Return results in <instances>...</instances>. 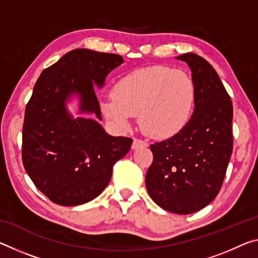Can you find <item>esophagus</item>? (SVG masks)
<instances>
[{
    "label": "esophagus",
    "instance_id": "34e87169",
    "mask_svg": "<svg viewBox=\"0 0 258 258\" xmlns=\"http://www.w3.org/2000/svg\"><path fill=\"white\" fill-rule=\"evenodd\" d=\"M148 143L146 141H143L141 139H134L133 143H132V149H138V148L141 147H147Z\"/></svg>",
    "mask_w": 258,
    "mask_h": 258
}]
</instances>
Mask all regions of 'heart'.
Wrapping results in <instances>:
<instances>
[{
  "instance_id": "heart-1",
  "label": "heart",
  "mask_w": 258,
  "mask_h": 258,
  "mask_svg": "<svg viewBox=\"0 0 258 258\" xmlns=\"http://www.w3.org/2000/svg\"><path fill=\"white\" fill-rule=\"evenodd\" d=\"M195 102V84L184 72L165 66L138 69L116 83L112 97L103 100L101 110L120 127L132 116L146 133L165 138L180 131Z\"/></svg>"
}]
</instances>
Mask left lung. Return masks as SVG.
Instances as JSON below:
<instances>
[{
  "mask_svg": "<svg viewBox=\"0 0 258 258\" xmlns=\"http://www.w3.org/2000/svg\"><path fill=\"white\" fill-rule=\"evenodd\" d=\"M176 59L192 72L194 113L180 132L150 146L154 161L146 185L159 207L185 215L211 204L223 184L233 149V107L208 61L195 53Z\"/></svg>",
  "mask_w": 258,
  "mask_h": 258,
  "instance_id": "left-lung-1",
  "label": "left lung"
}]
</instances>
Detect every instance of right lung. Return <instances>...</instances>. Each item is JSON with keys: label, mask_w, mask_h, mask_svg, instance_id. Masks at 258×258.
<instances>
[{"label": "right lung", "mask_w": 258, "mask_h": 258, "mask_svg": "<svg viewBox=\"0 0 258 258\" xmlns=\"http://www.w3.org/2000/svg\"><path fill=\"white\" fill-rule=\"evenodd\" d=\"M118 54L76 49L42 72L26 106L23 164L34 184L52 203L77 206L97 198L132 139L111 137L97 119L74 117L66 102L80 98V112L101 120L95 85L120 66Z\"/></svg>", "instance_id": "right-lung-1"}]
</instances>
